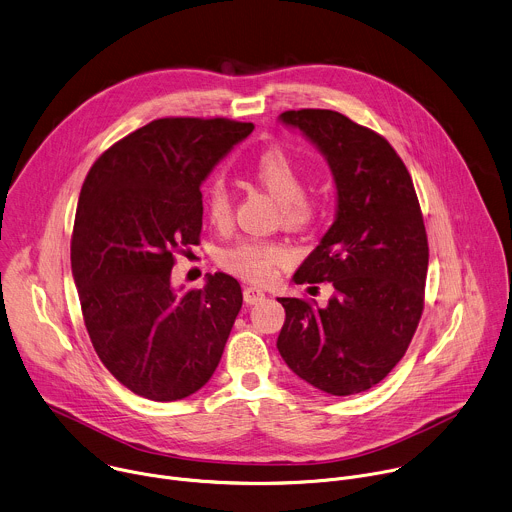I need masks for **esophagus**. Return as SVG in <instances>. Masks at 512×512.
I'll return each mask as SVG.
<instances>
[{"label":"esophagus","mask_w":512,"mask_h":512,"mask_svg":"<svg viewBox=\"0 0 512 512\" xmlns=\"http://www.w3.org/2000/svg\"><path fill=\"white\" fill-rule=\"evenodd\" d=\"M266 298L264 290L256 288V286H246L244 288V302L246 304H256V302H262Z\"/></svg>","instance_id":"1"}]
</instances>
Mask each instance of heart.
I'll list each match as a JSON object with an SVG mask.
<instances>
[{
	"label": "heart",
	"mask_w": 512,
	"mask_h": 512,
	"mask_svg": "<svg viewBox=\"0 0 512 512\" xmlns=\"http://www.w3.org/2000/svg\"><path fill=\"white\" fill-rule=\"evenodd\" d=\"M250 173L260 187L280 201L282 218L288 226L304 228L323 218L327 210L325 195L302 191V171L286 151L278 147L262 151L254 159ZM230 214L232 206L226 187L222 183H214L208 199V216L212 224L224 226L230 220ZM292 260L294 250L288 244L256 238L240 240L220 256V264L228 272L258 284L272 280L276 268L290 264Z\"/></svg>",
	"instance_id": "1"
}]
</instances>
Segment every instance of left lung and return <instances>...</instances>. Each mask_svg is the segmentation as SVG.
Returning <instances> with one entry per match:
<instances>
[{
    "instance_id": "1",
    "label": "left lung",
    "mask_w": 512,
    "mask_h": 512,
    "mask_svg": "<svg viewBox=\"0 0 512 512\" xmlns=\"http://www.w3.org/2000/svg\"><path fill=\"white\" fill-rule=\"evenodd\" d=\"M327 159L337 214L319 246L294 274L296 284L329 282L319 309L278 298L284 325L276 347L306 383L353 395L377 385L405 355L424 311L428 236L410 171L375 131L327 109L286 111Z\"/></svg>"
}]
</instances>
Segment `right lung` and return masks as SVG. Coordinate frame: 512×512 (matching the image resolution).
<instances>
[{
  "label": "right lung",
  "instance_id": "add662e5",
  "mask_svg": "<svg viewBox=\"0 0 512 512\" xmlns=\"http://www.w3.org/2000/svg\"><path fill=\"white\" fill-rule=\"evenodd\" d=\"M252 131L222 117L157 119L102 153L82 183L70 262L84 325L102 365L141 397L183 399L222 359L240 282L216 272L177 292L171 268L199 244V185Z\"/></svg>",
  "mask_w": 512,
  "mask_h": 512
}]
</instances>
